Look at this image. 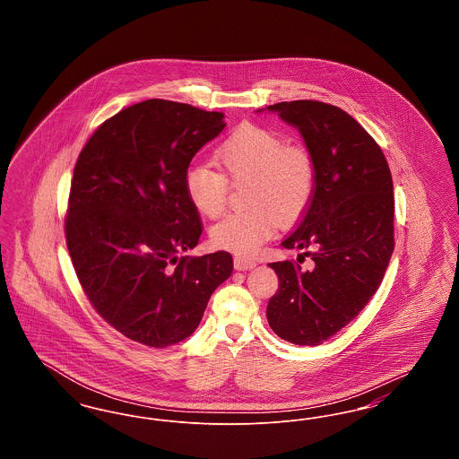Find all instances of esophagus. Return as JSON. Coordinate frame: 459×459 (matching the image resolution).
<instances>
[{
  "mask_svg": "<svg viewBox=\"0 0 459 459\" xmlns=\"http://www.w3.org/2000/svg\"><path fill=\"white\" fill-rule=\"evenodd\" d=\"M258 263L255 260H249V258H234V268L236 270H251L255 268Z\"/></svg>",
  "mask_w": 459,
  "mask_h": 459,
  "instance_id": "obj_1",
  "label": "esophagus"
}]
</instances>
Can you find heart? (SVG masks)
<instances>
[{"label": "heart", "instance_id": "1", "mask_svg": "<svg viewBox=\"0 0 459 459\" xmlns=\"http://www.w3.org/2000/svg\"><path fill=\"white\" fill-rule=\"evenodd\" d=\"M221 175L204 165L186 174V193L203 217L217 219L229 201V182H249V212L232 213L212 229L215 247L238 256H253L270 239L277 223L299 219L316 187V165L303 144H289L281 132L242 124L213 154Z\"/></svg>", "mask_w": 459, "mask_h": 459}]
</instances>
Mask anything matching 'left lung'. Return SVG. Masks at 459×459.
Here are the masks:
<instances>
[{
	"mask_svg": "<svg viewBox=\"0 0 459 459\" xmlns=\"http://www.w3.org/2000/svg\"><path fill=\"white\" fill-rule=\"evenodd\" d=\"M268 109L301 132L316 187L282 242L303 253L270 263L279 290L266 318L281 339L318 346L359 315L385 275L394 251L393 175L380 146L344 109L311 100Z\"/></svg>",
	"mask_w": 459,
	"mask_h": 459,
	"instance_id": "1",
	"label": "left lung"
}]
</instances>
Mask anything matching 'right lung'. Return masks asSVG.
Wrapping results in <instances>:
<instances>
[{"mask_svg":"<svg viewBox=\"0 0 459 459\" xmlns=\"http://www.w3.org/2000/svg\"><path fill=\"white\" fill-rule=\"evenodd\" d=\"M223 113L169 100L120 109L77 158L65 217L74 270L96 313L122 335L167 348L196 330L232 256H177L203 232L186 193L195 154Z\"/></svg>","mask_w":459,"mask_h":459,"instance_id":"obj_1","label":"right lung"}]
</instances>
